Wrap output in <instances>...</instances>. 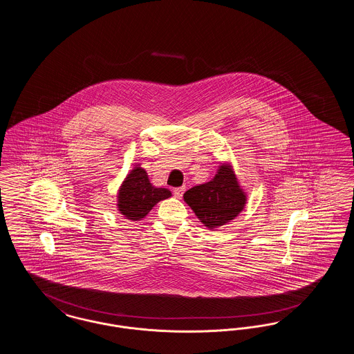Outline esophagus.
<instances>
[{
	"mask_svg": "<svg viewBox=\"0 0 354 354\" xmlns=\"http://www.w3.org/2000/svg\"><path fill=\"white\" fill-rule=\"evenodd\" d=\"M185 187H178V188H174V195L176 196V198H182L183 196V194H185Z\"/></svg>",
	"mask_w": 354,
	"mask_h": 354,
	"instance_id": "34e87169",
	"label": "esophagus"
}]
</instances>
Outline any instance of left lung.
<instances>
[{"label": "left lung", "instance_id": "left-lung-1", "mask_svg": "<svg viewBox=\"0 0 354 354\" xmlns=\"http://www.w3.org/2000/svg\"><path fill=\"white\" fill-rule=\"evenodd\" d=\"M183 198L208 228L235 219L245 204V195L230 166H221L211 182L189 188Z\"/></svg>", "mask_w": 354, "mask_h": 354}]
</instances>
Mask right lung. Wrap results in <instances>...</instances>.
I'll return each instance as SVG.
<instances>
[{
  "mask_svg": "<svg viewBox=\"0 0 354 354\" xmlns=\"http://www.w3.org/2000/svg\"><path fill=\"white\" fill-rule=\"evenodd\" d=\"M169 196L171 192L167 188L153 187L149 180L147 172L140 167H135L119 189V211L127 219L140 220L156 203Z\"/></svg>",
  "mask_w": 354,
  "mask_h": 354,
  "instance_id": "1",
  "label": "right lung"
}]
</instances>
